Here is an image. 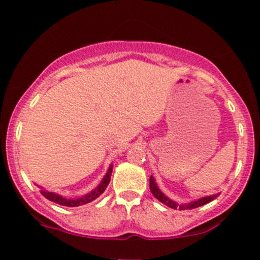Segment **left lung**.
<instances>
[{"label": "left lung", "instance_id": "obj_1", "mask_svg": "<svg viewBox=\"0 0 260 260\" xmlns=\"http://www.w3.org/2000/svg\"><path fill=\"white\" fill-rule=\"evenodd\" d=\"M149 182H150L151 193H153V196L157 199V201L164 203V204L168 205V207H170V208L180 209V210H184V209H194V208L202 207V205L207 204V203H210L211 201H214V199L217 198V197L220 196L219 193H217V194L203 197V198H199V199H197V201L187 203V204H177V203L172 201V199H170L169 197H166L162 192H161V190L159 189V187H157L156 182H155L153 176H150V180H149Z\"/></svg>", "mask_w": 260, "mask_h": 260}]
</instances>
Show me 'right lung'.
Here are the masks:
<instances>
[{"label":"right lung","mask_w":260,"mask_h":260,"mask_svg":"<svg viewBox=\"0 0 260 260\" xmlns=\"http://www.w3.org/2000/svg\"><path fill=\"white\" fill-rule=\"evenodd\" d=\"M112 168L113 165L111 164L110 165L109 170H107L106 175L104 176V178L101 180V182L99 184H98V187L95 188V189H92L90 193H88V194L83 196V197H79V198H67V197H62L61 194H57V193H53V192H49V190L44 189L43 187L39 186L41 188L40 192L41 194H43L45 198L49 199V201H51L53 203H57L59 205H63V207H70V208H73V207H79V205H84V204H88V203H90L94 201V199H96L98 197H100L101 194L104 193V190L106 189V187L109 186L110 183V180H111V174H112Z\"/></svg>","instance_id":"1"}]
</instances>
